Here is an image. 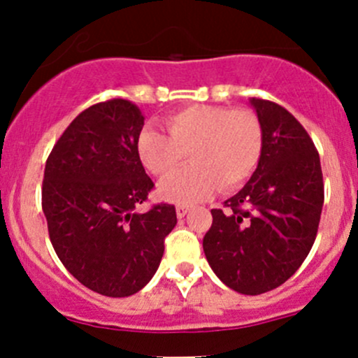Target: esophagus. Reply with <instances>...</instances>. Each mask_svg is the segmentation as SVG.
Returning a JSON list of instances; mask_svg holds the SVG:
<instances>
[{
    "instance_id": "esophagus-1",
    "label": "esophagus",
    "mask_w": 358,
    "mask_h": 358,
    "mask_svg": "<svg viewBox=\"0 0 358 358\" xmlns=\"http://www.w3.org/2000/svg\"><path fill=\"white\" fill-rule=\"evenodd\" d=\"M189 210H190V206H187V204H178V206H176V216L183 217L187 213H189Z\"/></svg>"
}]
</instances>
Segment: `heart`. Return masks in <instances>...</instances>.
<instances>
[{
  "label": "heart",
  "instance_id": "obj_1",
  "mask_svg": "<svg viewBox=\"0 0 358 358\" xmlns=\"http://www.w3.org/2000/svg\"><path fill=\"white\" fill-rule=\"evenodd\" d=\"M166 130L168 135L142 130L137 152L145 169L159 178L171 175L189 152L194 163L159 187L161 197L176 204L202 201L217 187L238 189L261 161V122L248 110L194 104L169 115Z\"/></svg>",
  "mask_w": 358,
  "mask_h": 358
}]
</instances>
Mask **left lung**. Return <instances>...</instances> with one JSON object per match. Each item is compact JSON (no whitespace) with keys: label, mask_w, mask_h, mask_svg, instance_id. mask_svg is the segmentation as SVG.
Returning a JSON list of instances; mask_svg holds the SVG:
<instances>
[{"label":"left lung","mask_w":358,"mask_h":358,"mask_svg":"<svg viewBox=\"0 0 358 358\" xmlns=\"http://www.w3.org/2000/svg\"><path fill=\"white\" fill-rule=\"evenodd\" d=\"M262 154L247 185L213 209L202 240L210 269L227 287L261 295L283 285L314 245L324 202L319 152L292 113L252 97Z\"/></svg>","instance_id":"left-lung-1"}]
</instances>
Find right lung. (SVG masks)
Segmentation results:
<instances>
[{
  "instance_id": "right-lung-1",
  "label": "right lung",
  "mask_w": 358,
  "mask_h": 358,
  "mask_svg": "<svg viewBox=\"0 0 358 358\" xmlns=\"http://www.w3.org/2000/svg\"><path fill=\"white\" fill-rule=\"evenodd\" d=\"M144 115L127 99L82 111L46 161L43 210L56 255L84 287L130 296L149 283L176 224L171 204L135 208L154 189L137 152Z\"/></svg>"
}]
</instances>
